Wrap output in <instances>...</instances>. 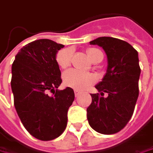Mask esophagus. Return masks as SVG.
<instances>
[{
    "instance_id": "obj_1",
    "label": "esophagus",
    "mask_w": 153,
    "mask_h": 153,
    "mask_svg": "<svg viewBox=\"0 0 153 153\" xmlns=\"http://www.w3.org/2000/svg\"><path fill=\"white\" fill-rule=\"evenodd\" d=\"M80 94V92L79 91H74V95H75V97H79V95Z\"/></svg>"
}]
</instances>
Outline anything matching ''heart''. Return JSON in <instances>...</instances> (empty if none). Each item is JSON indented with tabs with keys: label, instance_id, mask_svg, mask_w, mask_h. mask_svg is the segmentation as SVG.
Listing matches in <instances>:
<instances>
[{
	"label": "heart",
	"instance_id": "heart-1",
	"mask_svg": "<svg viewBox=\"0 0 153 153\" xmlns=\"http://www.w3.org/2000/svg\"><path fill=\"white\" fill-rule=\"evenodd\" d=\"M86 55L91 62H93L98 56H103L101 50L96 48H90L86 50ZM73 57V50L70 48H65L60 50L56 53V61L61 68H67L71 64ZM63 83L66 86L72 89L81 91L91 85L95 82V77L88 73L79 72L75 69L66 71L62 75Z\"/></svg>",
	"mask_w": 153,
	"mask_h": 153
}]
</instances>
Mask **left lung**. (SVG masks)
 I'll return each instance as SVG.
<instances>
[{
    "instance_id": "left-lung-1",
    "label": "left lung",
    "mask_w": 153,
    "mask_h": 153,
    "mask_svg": "<svg viewBox=\"0 0 153 153\" xmlns=\"http://www.w3.org/2000/svg\"><path fill=\"white\" fill-rule=\"evenodd\" d=\"M90 43L103 48L108 68L103 80L95 86L99 93L91 94V103L86 110L88 123L97 133L116 134L129 122L139 96L138 52L131 44L115 37H98ZM104 93L107 97H103Z\"/></svg>"
}]
</instances>
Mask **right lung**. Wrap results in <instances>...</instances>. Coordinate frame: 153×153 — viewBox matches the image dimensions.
<instances>
[{
    "mask_svg": "<svg viewBox=\"0 0 153 153\" xmlns=\"http://www.w3.org/2000/svg\"><path fill=\"white\" fill-rule=\"evenodd\" d=\"M63 47L50 39L33 41L20 49L12 66L11 87L18 116L25 128L40 140H52L63 133L74 100L72 88L57 90L62 78L56 56Z\"/></svg>",
    "mask_w": 153,
    "mask_h": 153,
    "instance_id": "add662e5",
    "label": "right lung"
}]
</instances>
